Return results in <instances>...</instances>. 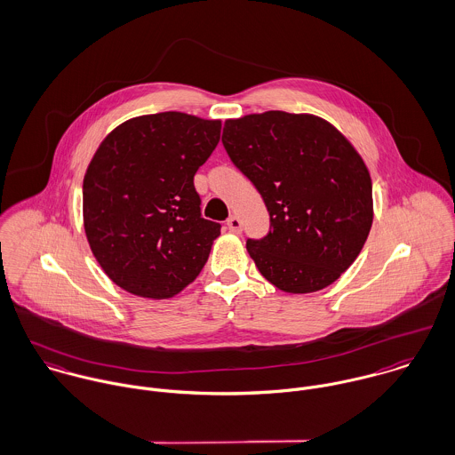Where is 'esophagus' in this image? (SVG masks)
Instances as JSON below:
<instances>
[{"label": "esophagus", "mask_w": 455, "mask_h": 455, "mask_svg": "<svg viewBox=\"0 0 455 455\" xmlns=\"http://www.w3.org/2000/svg\"><path fill=\"white\" fill-rule=\"evenodd\" d=\"M227 228H228L230 232H234V234H241L243 223H241V220H239L237 216H230L228 221H227Z\"/></svg>", "instance_id": "34e87169"}]
</instances>
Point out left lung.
<instances>
[{
	"instance_id": "8db88e82",
	"label": "left lung",
	"mask_w": 455,
	"mask_h": 455,
	"mask_svg": "<svg viewBox=\"0 0 455 455\" xmlns=\"http://www.w3.org/2000/svg\"><path fill=\"white\" fill-rule=\"evenodd\" d=\"M223 146L260 191L271 230L246 250L286 293L332 284L363 251L372 225V184L363 156L315 114L267 110L227 119Z\"/></svg>"
}]
</instances>
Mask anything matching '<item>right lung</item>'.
Here are the masks:
<instances>
[{
    "label": "right lung",
    "mask_w": 455,
    "mask_h": 455,
    "mask_svg": "<svg viewBox=\"0 0 455 455\" xmlns=\"http://www.w3.org/2000/svg\"><path fill=\"white\" fill-rule=\"evenodd\" d=\"M220 133V119L160 112L121 123L98 146L83 182L84 232L119 288L171 299L205 266L220 223L200 216L193 176Z\"/></svg>",
    "instance_id": "1"
}]
</instances>
